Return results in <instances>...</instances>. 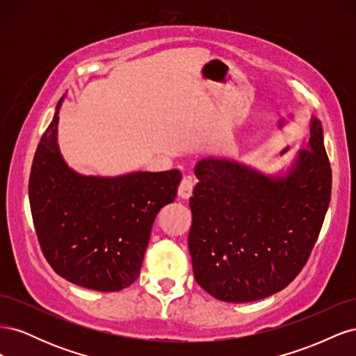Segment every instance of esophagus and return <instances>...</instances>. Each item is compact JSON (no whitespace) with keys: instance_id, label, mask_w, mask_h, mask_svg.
<instances>
[{"instance_id":"obj_1","label":"esophagus","mask_w":356,"mask_h":356,"mask_svg":"<svg viewBox=\"0 0 356 356\" xmlns=\"http://www.w3.org/2000/svg\"><path fill=\"white\" fill-rule=\"evenodd\" d=\"M193 188H195V182L190 177H186L181 181V184L178 187V196L182 200H188L193 196Z\"/></svg>"}]
</instances>
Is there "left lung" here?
I'll use <instances>...</instances> for the list:
<instances>
[{"mask_svg": "<svg viewBox=\"0 0 356 356\" xmlns=\"http://www.w3.org/2000/svg\"><path fill=\"white\" fill-rule=\"evenodd\" d=\"M190 199L188 250L196 282L229 303L261 300L300 273L331 199V166L315 115L305 149L276 172L204 157Z\"/></svg>", "mask_w": 356, "mask_h": 356, "instance_id": "left-lung-1", "label": "left lung"}]
</instances>
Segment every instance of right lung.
<instances>
[{
  "label": "right lung",
  "instance_id": "right-lung-1",
  "mask_svg": "<svg viewBox=\"0 0 356 356\" xmlns=\"http://www.w3.org/2000/svg\"><path fill=\"white\" fill-rule=\"evenodd\" d=\"M37 147L29 204L46 260L67 281L102 293L136 281L159 211L175 200L179 170L84 175L58 143L59 110Z\"/></svg>",
  "mask_w": 356,
  "mask_h": 356
}]
</instances>
